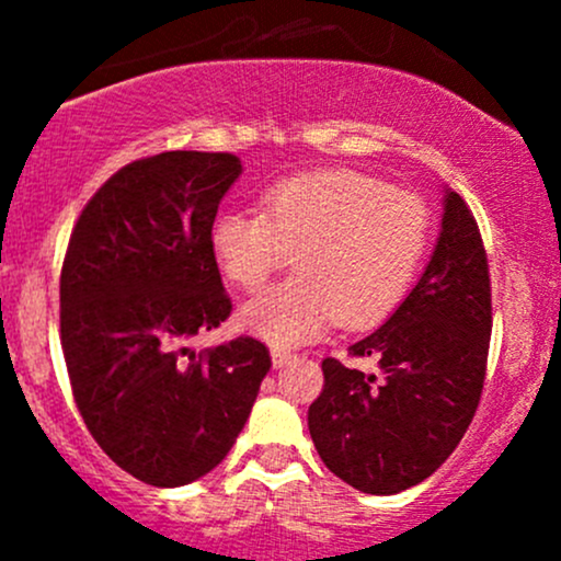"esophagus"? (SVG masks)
Masks as SVG:
<instances>
[{"label": "esophagus", "mask_w": 561, "mask_h": 561, "mask_svg": "<svg viewBox=\"0 0 561 561\" xmlns=\"http://www.w3.org/2000/svg\"><path fill=\"white\" fill-rule=\"evenodd\" d=\"M271 360H274V369H282V366H287V364H293V360H296V355L293 353H287V350H271Z\"/></svg>", "instance_id": "obj_1"}]
</instances>
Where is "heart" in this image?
<instances>
[{"label": "heart", "instance_id": "heart-1", "mask_svg": "<svg viewBox=\"0 0 561 561\" xmlns=\"http://www.w3.org/2000/svg\"><path fill=\"white\" fill-rule=\"evenodd\" d=\"M428 244L421 197L358 171L301 173L271 186L263 211H225L211 252L233 285L260 290L296 254L298 276L241 307L239 322L274 347L325 336L336 320L369 328L410 290Z\"/></svg>", "mask_w": 561, "mask_h": 561}]
</instances>
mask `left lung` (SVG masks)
<instances>
[{"mask_svg": "<svg viewBox=\"0 0 561 561\" xmlns=\"http://www.w3.org/2000/svg\"><path fill=\"white\" fill-rule=\"evenodd\" d=\"M491 339L489 260L478 222L445 190L439 239L417 285L350 355L377 375L322 360L309 407L322 463L364 494H399L437 472L478 410Z\"/></svg>", "mask_w": 561, "mask_h": 561, "instance_id": "left-lung-1", "label": "left lung"}]
</instances>
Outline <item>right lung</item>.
<instances>
[{
    "label": "right lung",
    "instance_id": "add662e5",
    "mask_svg": "<svg viewBox=\"0 0 561 561\" xmlns=\"http://www.w3.org/2000/svg\"><path fill=\"white\" fill-rule=\"evenodd\" d=\"M236 154L129 162L87 203L61 265V350L83 423L124 472L175 489L211 472L244 428L271 358L239 336L186 342L230 317L211 225Z\"/></svg>",
    "mask_w": 561,
    "mask_h": 561
}]
</instances>
